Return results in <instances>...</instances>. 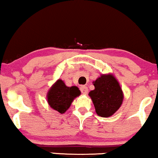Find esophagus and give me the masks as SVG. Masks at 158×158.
<instances>
[{
  "label": "esophagus",
  "instance_id": "esophagus-1",
  "mask_svg": "<svg viewBox=\"0 0 158 158\" xmlns=\"http://www.w3.org/2000/svg\"><path fill=\"white\" fill-rule=\"evenodd\" d=\"M80 90L81 92L85 95H87V93H88V88H87V87L84 86V85L80 87Z\"/></svg>",
  "mask_w": 158,
  "mask_h": 158
}]
</instances>
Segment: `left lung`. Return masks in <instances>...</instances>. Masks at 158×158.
Returning <instances> with one entry per match:
<instances>
[{"label": "left lung", "mask_w": 158, "mask_h": 158, "mask_svg": "<svg viewBox=\"0 0 158 158\" xmlns=\"http://www.w3.org/2000/svg\"><path fill=\"white\" fill-rule=\"evenodd\" d=\"M95 89L88 95L94 104L96 113L101 117H110L121 107L123 93L115 76L101 74L93 81Z\"/></svg>", "instance_id": "8db88e82"}]
</instances>
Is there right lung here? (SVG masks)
Instances as JSON below:
<instances>
[{"label": "right lung", "instance_id": "right-lung-1", "mask_svg": "<svg viewBox=\"0 0 158 158\" xmlns=\"http://www.w3.org/2000/svg\"><path fill=\"white\" fill-rule=\"evenodd\" d=\"M80 95V90L77 86H66L64 81L59 79L48 90L46 98L49 106L62 114L67 111L73 101Z\"/></svg>", "mask_w": 158, "mask_h": 158}]
</instances>
